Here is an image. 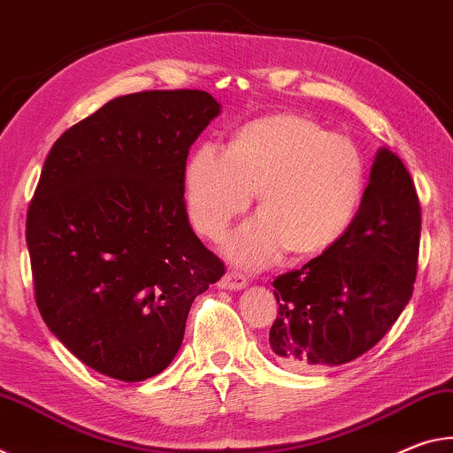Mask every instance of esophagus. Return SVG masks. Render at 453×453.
I'll use <instances>...</instances> for the list:
<instances>
[{
	"mask_svg": "<svg viewBox=\"0 0 453 453\" xmlns=\"http://www.w3.org/2000/svg\"><path fill=\"white\" fill-rule=\"evenodd\" d=\"M244 285H247V280H244V277L236 275V273H226V275L219 280V287L226 288V291H241Z\"/></svg>",
	"mask_w": 453,
	"mask_h": 453,
	"instance_id": "1",
	"label": "esophagus"
}]
</instances>
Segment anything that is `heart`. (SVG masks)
<instances>
[{
  "label": "heart",
  "mask_w": 453,
  "mask_h": 453,
  "mask_svg": "<svg viewBox=\"0 0 453 453\" xmlns=\"http://www.w3.org/2000/svg\"><path fill=\"white\" fill-rule=\"evenodd\" d=\"M258 190L261 212L236 231L225 253L242 269H263L288 249L315 257L347 233L363 192V160L349 138L313 118L277 112L241 126L226 152L203 144L184 170L192 226L219 241Z\"/></svg>",
  "instance_id": "b5f03b06"
}]
</instances>
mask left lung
<instances>
[{
  "label": "left lung",
  "instance_id": "obj_1",
  "mask_svg": "<svg viewBox=\"0 0 453 453\" xmlns=\"http://www.w3.org/2000/svg\"><path fill=\"white\" fill-rule=\"evenodd\" d=\"M421 233L410 173L389 148L375 154L347 233L299 271L273 280L279 315L271 355L293 372L357 359L391 329L411 299Z\"/></svg>",
  "mask_w": 453,
  "mask_h": 453
}]
</instances>
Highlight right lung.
I'll use <instances>...</instances> for the list:
<instances>
[{"label":"right lung","instance_id":"1","mask_svg":"<svg viewBox=\"0 0 453 453\" xmlns=\"http://www.w3.org/2000/svg\"><path fill=\"white\" fill-rule=\"evenodd\" d=\"M219 114L203 90L120 96L43 162L26 222L35 303L94 372L130 383L165 372L192 301L225 275L184 204L188 150Z\"/></svg>","mask_w":453,"mask_h":453}]
</instances>
